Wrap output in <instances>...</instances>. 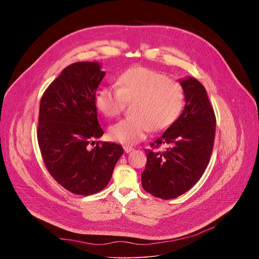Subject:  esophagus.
Here are the masks:
<instances>
[{"mask_svg": "<svg viewBox=\"0 0 259 259\" xmlns=\"http://www.w3.org/2000/svg\"><path fill=\"white\" fill-rule=\"evenodd\" d=\"M134 149H133V147H131V146H124V151H125V153L126 154H129L130 152H132Z\"/></svg>", "mask_w": 259, "mask_h": 259, "instance_id": "1", "label": "esophagus"}]
</instances>
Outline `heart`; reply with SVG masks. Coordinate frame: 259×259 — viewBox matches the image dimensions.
Listing matches in <instances>:
<instances>
[{
    "label": "heart",
    "instance_id": "1",
    "mask_svg": "<svg viewBox=\"0 0 259 259\" xmlns=\"http://www.w3.org/2000/svg\"><path fill=\"white\" fill-rule=\"evenodd\" d=\"M131 116L110 126L109 136L123 144H136L147 133L161 132L179 117L186 101L182 85L162 72L135 66L118 78L116 87H103L95 96V104L107 118L118 116L131 102Z\"/></svg>",
    "mask_w": 259,
    "mask_h": 259
}]
</instances>
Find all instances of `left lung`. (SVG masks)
Masks as SVG:
<instances>
[{
	"label": "left lung",
	"mask_w": 259,
	"mask_h": 259,
	"mask_svg": "<svg viewBox=\"0 0 259 259\" xmlns=\"http://www.w3.org/2000/svg\"><path fill=\"white\" fill-rule=\"evenodd\" d=\"M186 93V105L178 119L152 143L162 151L145 150L146 165L142 188L164 200L191 190L202 177L213 149L216 119L205 87L195 78L179 80Z\"/></svg>",
	"instance_id": "obj_1"
}]
</instances>
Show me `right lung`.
<instances>
[{"mask_svg":"<svg viewBox=\"0 0 259 259\" xmlns=\"http://www.w3.org/2000/svg\"><path fill=\"white\" fill-rule=\"evenodd\" d=\"M104 76L99 62L72 63L40 102L36 133L44 163L60 186L76 195L102 191L124 153L120 144L94 141L103 135L95 96Z\"/></svg>","mask_w":259,"mask_h":259,"instance_id":"1","label":"right lung"}]
</instances>
